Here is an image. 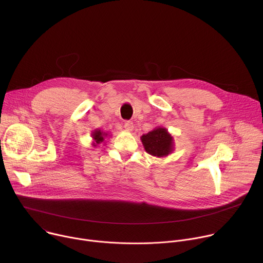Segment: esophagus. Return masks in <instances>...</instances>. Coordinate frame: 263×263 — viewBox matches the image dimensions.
<instances>
[{
	"instance_id": "obj_1",
	"label": "esophagus",
	"mask_w": 263,
	"mask_h": 263,
	"mask_svg": "<svg viewBox=\"0 0 263 263\" xmlns=\"http://www.w3.org/2000/svg\"><path fill=\"white\" fill-rule=\"evenodd\" d=\"M124 128L127 130V132H132L133 128H134V124L132 121H125L124 122Z\"/></svg>"
}]
</instances>
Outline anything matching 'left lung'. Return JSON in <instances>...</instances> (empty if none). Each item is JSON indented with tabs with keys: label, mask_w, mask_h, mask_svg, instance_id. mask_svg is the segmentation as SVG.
Wrapping results in <instances>:
<instances>
[{
	"label": "left lung",
	"mask_w": 263,
	"mask_h": 263,
	"mask_svg": "<svg viewBox=\"0 0 263 263\" xmlns=\"http://www.w3.org/2000/svg\"><path fill=\"white\" fill-rule=\"evenodd\" d=\"M147 153L157 157L168 155L174 150V139L164 127H156L141 137Z\"/></svg>",
	"instance_id": "8db88e82"
}]
</instances>
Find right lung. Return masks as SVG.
Segmentation results:
<instances>
[{
    "mask_svg": "<svg viewBox=\"0 0 263 263\" xmlns=\"http://www.w3.org/2000/svg\"><path fill=\"white\" fill-rule=\"evenodd\" d=\"M108 136L107 133H103L100 129H97L92 133V139H93V146H98L102 144L105 141V138Z\"/></svg>",
    "mask_w": 263,
    "mask_h": 263,
    "instance_id": "1",
    "label": "right lung"
}]
</instances>
